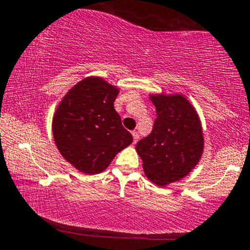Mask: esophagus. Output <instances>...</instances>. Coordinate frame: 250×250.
<instances>
[{"label":"esophagus","mask_w":250,"mask_h":250,"mask_svg":"<svg viewBox=\"0 0 250 250\" xmlns=\"http://www.w3.org/2000/svg\"><path fill=\"white\" fill-rule=\"evenodd\" d=\"M131 135H133V139H134V143L137 142V140H139V133L137 131H131Z\"/></svg>","instance_id":"esophagus-1"}]
</instances>
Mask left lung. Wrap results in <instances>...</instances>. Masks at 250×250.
<instances>
[{
    "label": "left lung",
    "instance_id": "left-lung-1",
    "mask_svg": "<svg viewBox=\"0 0 250 250\" xmlns=\"http://www.w3.org/2000/svg\"><path fill=\"white\" fill-rule=\"evenodd\" d=\"M156 120L149 136L137 142L143 170L160 187L176 182L199 163L205 147L199 114L183 95L151 94Z\"/></svg>",
    "mask_w": 250,
    "mask_h": 250
}]
</instances>
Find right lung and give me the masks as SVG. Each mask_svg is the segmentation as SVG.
I'll list each match as a JSON object with an SVG mask.
<instances>
[{
  "label": "right lung",
  "mask_w": 250,
  "mask_h": 250,
  "mask_svg": "<svg viewBox=\"0 0 250 250\" xmlns=\"http://www.w3.org/2000/svg\"><path fill=\"white\" fill-rule=\"evenodd\" d=\"M120 89L99 76L77 82L57 105L54 141L63 159L83 174L105 170L133 142L114 108Z\"/></svg>",
  "instance_id": "add662e5"
}]
</instances>
